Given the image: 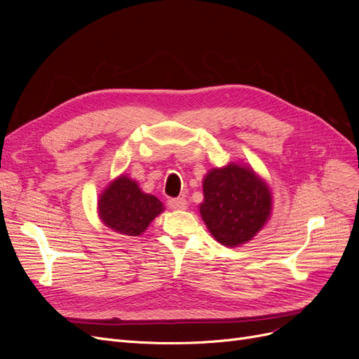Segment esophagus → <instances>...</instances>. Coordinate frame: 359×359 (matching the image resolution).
<instances>
[{
	"instance_id": "esophagus-1",
	"label": "esophagus",
	"mask_w": 359,
	"mask_h": 359,
	"mask_svg": "<svg viewBox=\"0 0 359 359\" xmlns=\"http://www.w3.org/2000/svg\"><path fill=\"white\" fill-rule=\"evenodd\" d=\"M168 205H169L170 210L180 211V210H186L187 208V201L184 199V198H175V199H169Z\"/></svg>"
}]
</instances>
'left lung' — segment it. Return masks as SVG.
<instances>
[{
    "instance_id": "left-lung-1",
    "label": "left lung",
    "mask_w": 359,
    "mask_h": 359,
    "mask_svg": "<svg viewBox=\"0 0 359 359\" xmlns=\"http://www.w3.org/2000/svg\"><path fill=\"white\" fill-rule=\"evenodd\" d=\"M273 210L266 182L245 165L229 163L215 168L203 178L202 220L217 241L238 247L262 229Z\"/></svg>"
}]
</instances>
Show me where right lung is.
<instances>
[{
  "instance_id": "right-lung-1",
  "label": "right lung",
  "mask_w": 359,
  "mask_h": 359,
  "mask_svg": "<svg viewBox=\"0 0 359 359\" xmlns=\"http://www.w3.org/2000/svg\"><path fill=\"white\" fill-rule=\"evenodd\" d=\"M97 210L103 224L114 232L139 236L165 208L153 194L140 190L136 181L119 175L102 191Z\"/></svg>"
}]
</instances>
